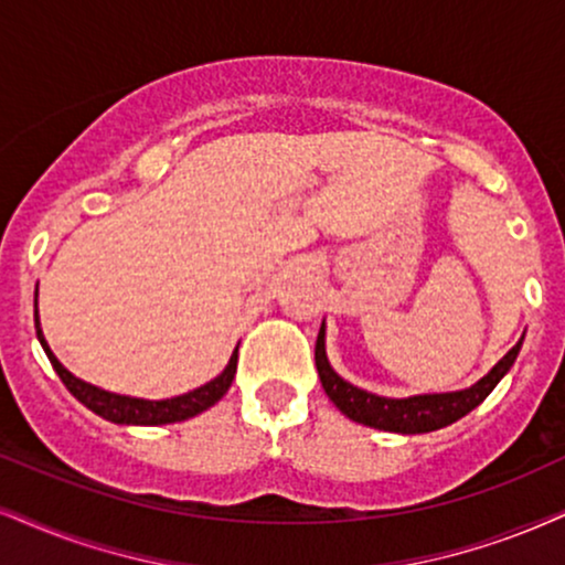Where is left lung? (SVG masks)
Segmentation results:
<instances>
[{"label":"left lung","mask_w":565,"mask_h":565,"mask_svg":"<svg viewBox=\"0 0 565 565\" xmlns=\"http://www.w3.org/2000/svg\"><path fill=\"white\" fill-rule=\"evenodd\" d=\"M519 340L503 359L498 361L482 380L475 382L471 387L452 390V393H424V395H408V398H385V395L369 393L351 382L340 377L335 369L330 366L324 348V322L319 327L315 361L322 387L335 406L343 411L351 422L364 424V427H374L382 431H398V435H424V431H435L448 427V424L463 419L469 411H475L487 395L495 390L500 380L511 372L516 364V356L521 351Z\"/></svg>","instance_id":"left-lung-1"}]
</instances>
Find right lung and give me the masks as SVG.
<instances>
[{
    "label": "right lung",
    "instance_id": "right-lung-1",
    "mask_svg": "<svg viewBox=\"0 0 565 565\" xmlns=\"http://www.w3.org/2000/svg\"><path fill=\"white\" fill-rule=\"evenodd\" d=\"M36 311H33V319H36V335L39 343L44 348V353L52 361L54 372L60 374V380L65 382V387L70 393L78 398L83 406L94 411L96 416L102 419L115 422V424H128V427H159V424H175V422H185L191 416H199L201 411L212 408L222 395L227 393L230 385L235 380V369H238V348L230 356L227 366L222 369V374H217L212 382L201 385L191 393L175 395V398H164V401H146V398H134V395H120V393H109V390L90 385V382L75 377L70 369L60 364V359L54 356L52 348H49L44 330H41V319H39V288H36Z\"/></svg>",
    "mask_w": 565,
    "mask_h": 565
}]
</instances>
